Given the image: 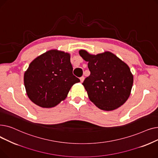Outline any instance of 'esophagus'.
Returning a JSON list of instances; mask_svg holds the SVG:
<instances>
[{
	"label": "esophagus",
	"mask_w": 158,
	"mask_h": 158,
	"mask_svg": "<svg viewBox=\"0 0 158 158\" xmlns=\"http://www.w3.org/2000/svg\"><path fill=\"white\" fill-rule=\"evenodd\" d=\"M80 80H81V82H83V81L85 80V77H83V76L81 77H80Z\"/></svg>",
	"instance_id": "34e87169"
}]
</instances>
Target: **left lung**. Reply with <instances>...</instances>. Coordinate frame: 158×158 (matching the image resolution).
I'll list each match as a JSON object with an SVG mask.
<instances>
[{"label":"left lung","mask_w":158,"mask_h":158,"mask_svg":"<svg viewBox=\"0 0 158 158\" xmlns=\"http://www.w3.org/2000/svg\"><path fill=\"white\" fill-rule=\"evenodd\" d=\"M79 55L88 62L90 75L82 82L89 100L99 109L112 111L128 99L133 76L128 65L110 52L92 55L80 50Z\"/></svg>","instance_id":"obj_1"}]
</instances>
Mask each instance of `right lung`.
I'll list each match as a JSON object with an SVG mask.
<instances>
[{
  "mask_svg": "<svg viewBox=\"0 0 158 158\" xmlns=\"http://www.w3.org/2000/svg\"><path fill=\"white\" fill-rule=\"evenodd\" d=\"M70 55L50 50L38 56L25 72L23 81L30 100L45 108H51L64 100L71 87L80 82L72 73Z\"/></svg>",
  "mask_w": 158,
  "mask_h": 158,
  "instance_id": "right-lung-1",
  "label": "right lung"
}]
</instances>
